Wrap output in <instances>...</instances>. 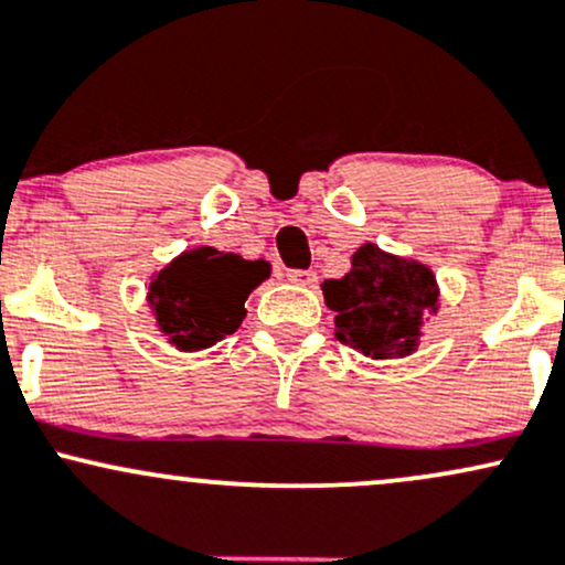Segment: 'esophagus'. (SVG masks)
<instances>
[{
	"instance_id": "34e87169",
	"label": "esophagus",
	"mask_w": 565,
	"mask_h": 565,
	"mask_svg": "<svg viewBox=\"0 0 565 565\" xmlns=\"http://www.w3.org/2000/svg\"><path fill=\"white\" fill-rule=\"evenodd\" d=\"M288 280L294 285H303V288H315L317 271H312V269H290Z\"/></svg>"
}]
</instances>
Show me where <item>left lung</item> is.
<instances>
[{"label": "left lung", "mask_w": 565, "mask_h": 565, "mask_svg": "<svg viewBox=\"0 0 565 565\" xmlns=\"http://www.w3.org/2000/svg\"><path fill=\"white\" fill-rule=\"evenodd\" d=\"M320 288L335 315V339L371 360L414 354L422 344L424 317L440 309V288L427 264L373 243L360 245L344 277Z\"/></svg>", "instance_id": "8db88e82"}]
</instances>
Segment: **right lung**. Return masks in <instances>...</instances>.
Wrapping results in <instances>:
<instances>
[{
    "mask_svg": "<svg viewBox=\"0 0 565 565\" xmlns=\"http://www.w3.org/2000/svg\"><path fill=\"white\" fill-rule=\"evenodd\" d=\"M269 275L264 258L198 245L149 277L146 303L173 350L202 352L243 326L245 301Z\"/></svg>",
    "mask_w": 565,
    "mask_h": 565,
    "instance_id": "add662e5",
    "label": "right lung"
}]
</instances>
